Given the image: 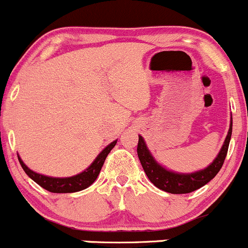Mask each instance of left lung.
I'll return each mask as SVG.
<instances>
[{
  "label": "left lung",
  "mask_w": 248,
  "mask_h": 248,
  "mask_svg": "<svg viewBox=\"0 0 248 248\" xmlns=\"http://www.w3.org/2000/svg\"><path fill=\"white\" fill-rule=\"evenodd\" d=\"M231 135L232 118L231 122H230L229 132H227V135L225 138V141L220 150H219L218 155L216 156L212 163L209 164L205 169L198 170V171L195 172H176L161 166L154 158L150 150L148 149L146 142H144V139L141 135H139L138 155L144 172H146L149 181L156 187L169 193H189L205 186L219 172L220 168L223 167L225 157H226Z\"/></svg>",
  "instance_id": "obj_1"
}]
</instances>
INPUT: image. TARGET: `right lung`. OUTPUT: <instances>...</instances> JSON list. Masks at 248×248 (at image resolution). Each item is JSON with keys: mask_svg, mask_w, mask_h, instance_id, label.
<instances>
[{"mask_svg": "<svg viewBox=\"0 0 248 248\" xmlns=\"http://www.w3.org/2000/svg\"><path fill=\"white\" fill-rule=\"evenodd\" d=\"M118 140H114L110 142L106 148L101 150L100 154L95 157V160L91 163V166L85 169L84 171L78 173V175L71 176V177H51V176H45L42 173L35 172L28 168L22 161V158L18 155V161L21 163L22 168L29 177L36 182L38 186H41L43 189L47 190L50 192L55 193H70V192H77L81 191V190L86 189L94 183V181L100 173V170L102 166H104L105 160H106L107 155L109 154L110 150L115 147Z\"/></svg>", "mask_w": 248, "mask_h": 248, "instance_id": "obj_1", "label": "right lung"}]
</instances>
